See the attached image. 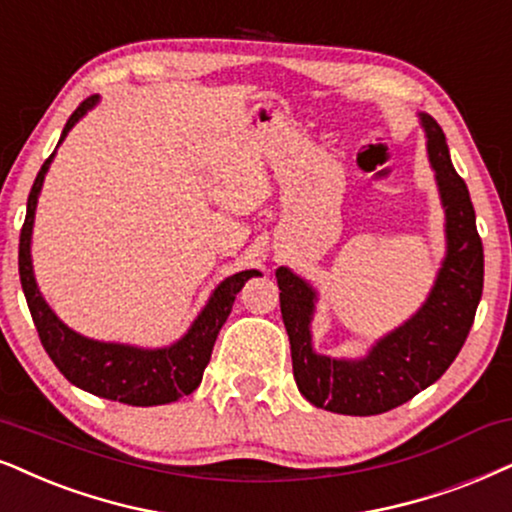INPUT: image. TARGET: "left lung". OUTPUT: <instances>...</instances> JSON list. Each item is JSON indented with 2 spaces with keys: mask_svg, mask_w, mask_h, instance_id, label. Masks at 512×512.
Segmentation results:
<instances>
[{
  "mask_svg": "<svg viewBox=\"0 0 512 512\" xmlns=\"http://www.w3.org/2000/svg\"><path fill=\"white\" fill-rule=\"evenodd\" d=\"M425 148L444 208L446 250L435 283L418 312L364 357L335 359L314 349L312 321L319 293L293 269L278 267L281 314L290 340L297 390L316 409L342 416H378L416 397L442 378L468 338L484 283V252L465 181L451 165L437 120L418 113Z\"/></svg>",
  "mask_w": 512,
  "mask_h": 512,
  "instance_id": "left-lung-1",
  "label": "left lung"
}]
</instances>
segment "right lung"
I'll return each instance as SVG.
<instances>
[{
  "label": "right lung",
  "instance_id": "right-lung-1",
  "mask_svg": "<svg viewBox=\"0 0 512 512\" xmlns=\"http://www.w3.org/2000/svg\"><path fill=\"white\" fill-rule=\"evenodd\" d=\"M99 103V94L89 96L77 106L70 120L63 127L58 146L68 137V132ZM56 146V148H58ZM56 151L49 155L42 165L35 184L28 196V212L21 231V245H18V274L21 286L28 300L32 321L47 354L54 361L58 371L80 390L96 394V397L122 401L129 406H158L172 404L186 394H191L203 380L205 366L210 364L212 347L224 326L226 316L231 314L236 295L241 293L245 281L252 276H262V271L245 269L234 276H226L200 309L189 331L165 347H137L127 342H103L87 338V335L73 331L58 319L49 302L40 293L32 269V226H35V210L40 200L44 177H47Z\"/></svg>",
  "mask_w": 512,
  "mask_h": 512
}]
</instances>
